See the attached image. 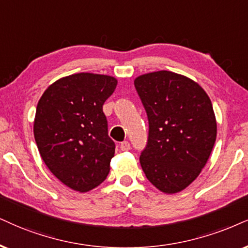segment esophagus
Listing matches in <instances>:
<instances>
[{
    "instance_id": "esophagus-1",
    "label": "esophagus",
    "mask_w": 248,
    "mask_h": 248,
    "mask_svg": "<svg viewBox=\"0 0 248 248\" xmlns=\"http://www.w3.org/2000/svg\"><path fill=\"white\" fill-rule=\"evenodd\" d=\"M119 148H121V151H123V152L129 151V149H130V143L127 142V141L121 142V146H119Z\"/></svg>"
}]
</instances>
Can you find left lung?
Here are the masks:
<instances>
[{"instance_id": "left-lung-1", "label": "left lung", "mask_w": 248, "mask_h": 248, "mask_svg": "<svg viewBox=\"0 0 248 248\" xmlns=\"http://www.w3.org/2000/svg\"><path fill=\"white\" fill-rule=\"evenodd\" d=\"M134 86L149 123L140 164L157 189L178 193L200 175L213 151L217 123L212 101L198 82L166 70L139 76Z\"/></svg>"}]
</instances>
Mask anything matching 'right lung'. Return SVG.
<instances>
[{
	"label": "right lung",
	"mask_w": 248,
	"mask_h": 248,
	"mask_svg": "<svg viewBox=\"0 0 248 248\" xmlns=\"http://www.w3.org/2000/svg\"><path fill=\"white\" fill-rule=\"evenodd\" d=\"M117 79L75 73L50 85L36 106L33 132L51 173L78 192L95 188L108 176L115 142L108 136L102 106Z\"/></svg>",
	"instance_id": "1"
}]
</instances>
